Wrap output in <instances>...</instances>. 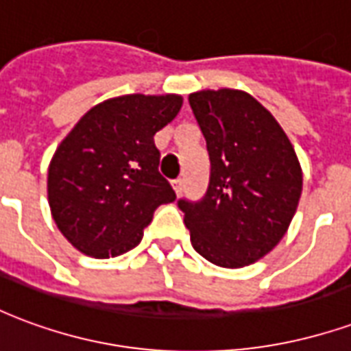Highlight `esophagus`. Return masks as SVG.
I'll return each mask as SVG.
<instances>
[{"label":"esophagus","instance_id":"34e87169","mask_svg":"<svg viewBox=\"0 0 351 351\" xmlns=\"http://www.w3.org/2000/svg\"><path fill=\"white\" fill-rule=\"evenodd\" d=\"M173 188H175L176 195H180V193H182V188H184L182 178H175V180H173Z\"/></svg>","mask_w":351,"mask_h":351}]
</instances>
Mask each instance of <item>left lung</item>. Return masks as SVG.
<instances>
[{
  "instance_id": "left-lung-1",
  "label": "left lung",
  "mask_w": 351,
  "mask_h": 351,
  "mask_svg": "<svg viewBox=\"0 0 351 351\" xmlns=\"http://www.w3.org/2000/svg\"><path fill=\"white\" fill-rule=\"evenodd\" d=\"M210 158L201 201L178 208L193 248L210 263L239 269L267 256L286 235L302 191L289 138L267 108L241 90L190 93Z\"/></svg>"
}]
</instances>
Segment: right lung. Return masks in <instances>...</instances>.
<instances>
[{"mask_svg":"<svg viewBox=\"0 0 351 351\" xmlns=\"http://www.w3.org/2000/svg\"><path fill=\"white\" fill-rule=\"evenodd\" d=\"M182 107L176 93L120 95L95 105L49 165V205L62 235L97 259L135 248L154 210L176 199L154 135Z\"/></svg>","mask_w":351,"mask_h":351,"instance_id":"right-lung-1","label":"right lung"}]
</instances>
